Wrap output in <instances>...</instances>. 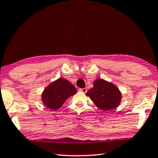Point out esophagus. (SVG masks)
<instances>
[{
	"label": "esophagus",
	"mask_w": 158,
	"mask_h": 158,
	"mask_svg": "<svg viewBox=\"0 0 158 158\" xmlns=\"http://www.w3.org/2000/svg\"><path fill=\"white\" fill-rule=\"evenodd\" d=\"M79 91L84 93H85L87 92V89H85V88H84V89H80Z\"/></svg>",
	"instance_id": "obj_1"
}]
</instances>
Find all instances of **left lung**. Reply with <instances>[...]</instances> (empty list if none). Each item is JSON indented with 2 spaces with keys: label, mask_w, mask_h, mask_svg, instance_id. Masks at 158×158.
Listing matches in <instances>:
<instances>
[{
  "label": "left lung",
  "mask_w": 158,
  "mask_h": 158,
  "mask_svg": "<svg viewBox=\"0 0 158 158\" xmlns=\"http://www.w3.org/2000/svg\"><path fill=\"white\" fill-rule=\"evenodd\" d=\"M93 103L101 110L110 111L119 106L122 94L118 88L103 79L93 81V87L86 93Z\"/></svg>",
  "instance_id": "8db88e82"
}]
</instances>
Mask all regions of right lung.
<instances>
[{"label": "right lung", "mask_w": 158, "mask_h": 158, "mask_svg": "<svg viewBox=\"0 0 158 158\" xmlns=\"http://www.w3.org/2000/svg\"><path fill=\"white\" fill-rule=\"evenodd\" d=\"M77 89L68 80L59 78L49 84L42 93L41 100L44 106L52 110L60 108L70 96L75 95Z\"/></svg>", "instance_id": "1"}]
</instances>
